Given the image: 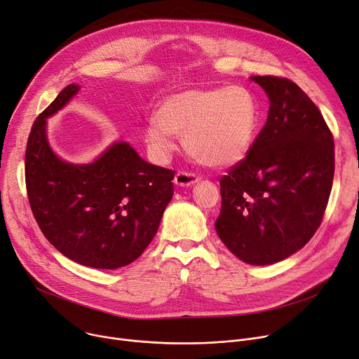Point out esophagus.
I'll return each mask as SVG.
<instances>
[{"label": "esophagus", "mask_w": 359, "mask_h": 359, "mask_svg": "<svg viewBox=\"0 0 359 359\" xmlns=\"http://www.w3.org/2000/svg\"><path fill=\"white\" fill-rule=\"evenodd\" d=\"M199 180V176L195 175L194 172H186V170H180L176 173L175 176V183L179 186H190L195 184Z\"/></svg>", "instance_id": "1"}]
</instances>
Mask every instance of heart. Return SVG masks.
<instances>
[{"instance_id":"obj_1","label":"heart","mask_w":359,"mask_h":359,"mask_svg":"<svg viewBox=\"0 0 359 359\" xmlns=\"http://www.w3.org/2000/svg\"><path fill=\"white\" fill-rule=\"evenodd\" d=\"M258 123L257 100L244 86L190 89L161 102L146 127V141L157 158H165L180 137L199 163L229 167L250 153Z\"/></svg>"}]
</instances>
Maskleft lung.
<instances>
[{
    "label": "left lung",
    "mask_w": 359,
    "mask_h": 359,
    "mask_svg": "<svg viewBox=\"0 0 359 359\" xmlns=\"http://www.w3.org/2000/svg\"><path fill=\"white\" fill-rule=\"evenodd\" d=\"M270 98L267 123L247 157L221 177L215 228L254 266L303 248L322 224L335 173L333 135L319 108L290 79L252 76Z\"/></svg>",
    "instance_id": "1"
}]
</instances>
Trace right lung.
<instances>
[{
	"instance_id": "right-lung-1",
	"label": "right lung",
	"mask_w": 359,
	"mask_h": 359,
	"mask_svg": "<svg viewBox=\"0 0 359 359\" xmlns=\"http://www.w3.org/2000/svg\"><path fill=\"white\" fill-rule=\"evenodd\" d=\"M63 88L32 127L26 147V187L43 235L82 266L115 270L137 259L154 238L173 196L175 172L142 160L115 142L92 164L60 160L46 138V118L79 92Z\"/></svg>"
}]
</instances>
